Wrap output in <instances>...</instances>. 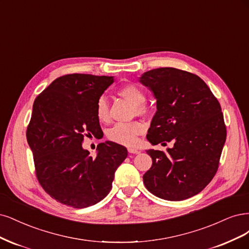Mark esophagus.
Wrapping results in <instances>:
<instances>
[{"label":"esophagus","instance_id":"esophagus-1","mask_svg":"<svg viewBox=\"0 0 249 249\" xmlns=\"http://www.w3.org/2000/svg\"><path fill=\"white\" fill-rule=\"evenodd\" d=\"M128 153H130V154H138V153H139V150L133 149V148H128Z\"/></svg>","mask_w":249,"mask_h":249}]
</instances>
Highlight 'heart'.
<instances>
[{
	"instance_id": "b5f03b06",
	"label": "heart",
	"mask_w": 249,
	"mask_h": 249,
	"mask_svg": "<svg viewBox=\"0 0 249 249\" xmlns=\"http://www.w3.org/2000/svg\"><path fill=\"white\" fill-rule=\"evenodd\" d=\"M117 93L121 97L135 104V111L139 115L148 114L149 108L143 103L146 100V94L139 86L127 84L120 87ZM95 115L100 123H108L110 121L109 104L107 98L103 97V96L99 97L97 102H96ZM145 130V124L139 121H133L129 123H117L109 128L107 136L111 142L120 143V145L132 147L138 142V136L142 134Z\"/></svg>"
}]
</instances>
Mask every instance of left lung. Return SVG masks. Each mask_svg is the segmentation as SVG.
<instances>
[{
  "label": "left lung",
  "instance_id": "left-lung-1",
  "mask_svg": "<svg viewBox=\"0 0 249 249\" xmlns=\"http://www.w3.org/2000/svg\"><path fill=\"white\" fill-rule=\"evenodd\" d=\"M141 83L157 99L147 140L153 145L174 142L167 152L147 151L152 166L143 175V184L160 198H189L218 170L227 139L220 104L202 78L177 68L152 69L142 75Z\"/></svg>",
  "mask_w": 249,
  "mask_h": 249
}]
</instances>
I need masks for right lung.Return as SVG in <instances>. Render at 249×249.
Instances as JSON below:
<instances>
[{
	"mask_svg": "<svg viewBox=\"0 0 249 249\" xmlns=\"http://www.w3.org/2000/svg\"><path fill=\"white\" fill-rule=\"evenodd\" d=\"M113 83L111 76L66 74L54 79L34 101L27 141L36 177L46 194L61 204L86 208L100 202L127 157V149L113 142L99 143L96 157L82 146L85 136L102 138L95 106Z\"/></svg>",
	"mask_w": 249,
	"mask_h": 249,
	"instance_id": "add662e5",
	"label": "right lung"
}]
</instances>
